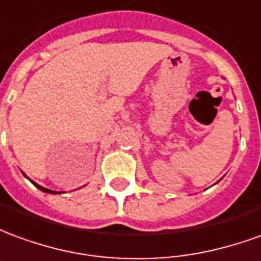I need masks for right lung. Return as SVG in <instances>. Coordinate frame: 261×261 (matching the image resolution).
Instances as JSON below:
<instances>
[{
    "label": "right lung",
    "instance_id": "add662e5",
    "mask_svg": "<svg viewBox=\"0 0 261 261\" xmlns=\"http://www.w3.org/2000/svg\"><path fill=\"white\" fill-rule=\"evenodd\" d=\"M31 181H32V180H31ZM32 183H33V185H35V186H36L37 189H39V190H42V192H44V193H53V194H56V193H57V192H53V190H48V189H46V187L39 186V185H36L35 181H32ZM60 193H61V192H60Z\"/></svg>",
    "mask_w": 261,
    "mask_h": 261
}]
</instances>
